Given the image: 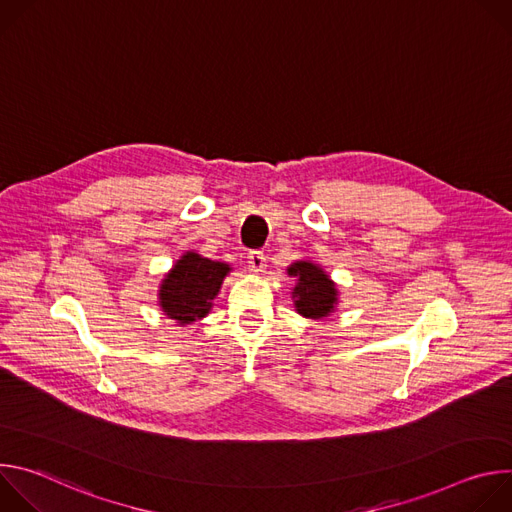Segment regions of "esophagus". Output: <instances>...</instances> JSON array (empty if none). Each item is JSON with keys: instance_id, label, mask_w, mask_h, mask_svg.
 Here are the masks:
<instances>
[{"instance_id": "34e87169", "label": "esophagus", "mask_w": 512, "mask_h": 512, "mask_svg": "<svg viewBox=\"0 0 512 512\" xmlns=\"http://www.w3.org/2000/svg\"><path fill=\"white\" fill-rule=\"evenodd\" d=\"M247 269L251 271V273H261L263 269H265V265H267V259H265V253L263 251H251L249 255H247Z\"/></svg>"}]
</instances>
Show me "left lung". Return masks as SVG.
Instances as JSON below:
<instances>
[{"label":"left lung","instance_id":"1","mask_svg":"<svg viewBox=\"0 0 512 512\" xmlns=\"http://www.w3.org/2000/svg\"><path fill=\"white\" fill-rule=\"evenodd\" d=\"M287 273L298 279L294 291H291L298 314L320 320L334 312L338 304V289L320 265L296 261L287 267Z\"/></svg>","mask_w":512,"mask_h":512}]
</instances>
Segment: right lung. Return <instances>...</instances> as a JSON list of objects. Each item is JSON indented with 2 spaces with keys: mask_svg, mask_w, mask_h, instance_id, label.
I'll list each match as a JSON object with an SVG mask.
<instances>
[{
  "mask_svg": "<svg viewBox=\"0 0 512 512\" xmlns=\"http://www.w3.org/2000/svg\"><path fill=\"white\" fill-rule=\"evenodd\" d=\"M229 271L227 263L210 261L194 251L184 253L160 285L162 310L182 326L204 318Z\"/></svg>",
  "mask_w": 512,
  "mask_h": 512,
  "instance_id": "obj_1",
  "label": "right lung"
}]
</instances>
